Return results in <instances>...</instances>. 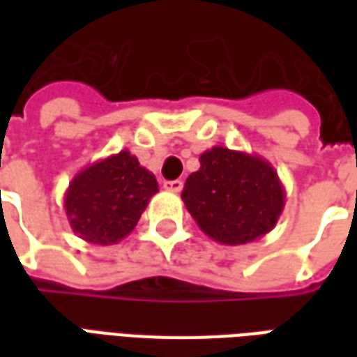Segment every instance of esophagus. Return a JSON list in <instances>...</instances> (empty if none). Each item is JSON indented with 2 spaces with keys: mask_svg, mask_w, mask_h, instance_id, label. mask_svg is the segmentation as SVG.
Returning <instances> with one entry per match:
<instances>
[{
  "mask_svg": "<svg viewBox=\"0 0 357 357\" xmlns=\"http://www.w3.org/2000/svg\"><path fill=\"white\" fill-rule=\"evenodd\" d=\"M164 189H168L172 193H179L183 189V181L181 179H174V181H164Z\"/></svg>",
  "mask_w": 357,
  "mask_h": 357,
  "instance_id": "1",
  "label": "esophagus"
}]
</instances>
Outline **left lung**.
<instances>
[{
    "instance_id": "1",
    "label": "left lung",
    "mask_w": 357,
    "mask_h": 357,
    "mask_svg": "<svg viewBox=\"0 0 357 357\" xmlns=\"http://www.w3.org/2000/svg\"><path fill=\"white\" fill-rule=\"evenodd\" d=\"M185 181L181 199L202 233L237 247L275 227L284 208V187L275 168L258 155L212 147Z\"/></svg>"
}]
</instances>
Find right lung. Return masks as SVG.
<instances>
[{"mask_svg": "<svg viewBox=\"0 0 357 357\" xmlns=\"http://www.w3.org/2000/svg\"><path fill=\"white\" fill-rule=\"evenodd\" d=\"M158 183L130 151L89 164L68 183L66 218L73 231L93 245H114L133 231Z\"/></svg>", "mask_w": 357, "mask_h": 357, "instance_id": "1", "label": "right lung"}]
</instances>
